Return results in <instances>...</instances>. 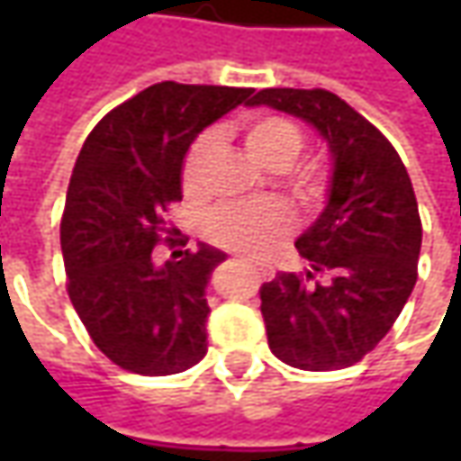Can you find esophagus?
Instances as JSON below:
<instances>
[{
	"mask_svg": "<svg viewBox=\"0 0 461 461\" xmlns=\"http://www.w3.org/2000/svg\"><path fill=\"white\" fill-rule=\"evenodd\" d=\"M254 269H257V275L261 276V279H272L275 276V269L269 267V264H261V261H249Z\"/></svg>",
	"mask_w": 461,
	"mask_h": 461,
	"instance_id": "1",
	"label": "esophagus"
}]
</instances>
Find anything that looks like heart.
Listing matches in <instances>:
<instances>
[{
	"instance_id": "heart-1",
	"label": "heart",
	"mask_w": 461,
	"mask_h": 461,
	"mask_svg": "<svg viewBox=\"0 0 461 461\" xmlns=\"http://www.w3.org/2000/svg\"><path fill=\"white\" fill-rule=\"evenodd\" d=\"M246 153L258 167L269 171H285L287 186L303 204L321 203L326 192V171L318 158L294 161L305 149V133L293 117L258 113L240 125ZM215 135L203 131L186 146L179 164V186L186 200H200L207 185V164ZM294 221L287 207L276 203L222 204L204 221V236L210 243L239 251L249 257H267L276 246L293 236Z\"/></svg>"
}]
</instances>
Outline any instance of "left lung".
<instances>
[{"instance_id": "1", "label": "left lung", "mask_w": 461, "mask_h": 461, "mask_svg": "<svg viewBox=\"0 0 461 461\" xmlns=\"http://www.w3.org/2000/svg\"><path fill=\"white\" fill-rule=\"evenodd\" d=\"M269 104L312 122L333 153L323 215L297 239L308 272L261 285V315L276 359L308 372L362 362L398 321L418 279L420 215L393 143L328 89H261Z\"/></svg>"}]
</instances>
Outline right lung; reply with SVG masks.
Wrapping results in <instances>:
<instances>
[{
	"mask_svg": "<svg viewBox=\"0 0 461 461\" xmlns=\"http://www.w3.org/2000/svg\"><path fill=\"white\" fill-rule=\"evenodd\" d=\"M246 97L243 86L161 81L110 110L81 146L61 215L66 290L120 369L164 377L207 354L204 287L225 254L186 249L164 267L151 254L174 233L167 212L182 203L186 146Z\"/></svg>",
	"mask_w": 461,
	"mask_h": 461,
	"instance_id": "obj_1",
	"label": "right lung"
}]
</instances>
